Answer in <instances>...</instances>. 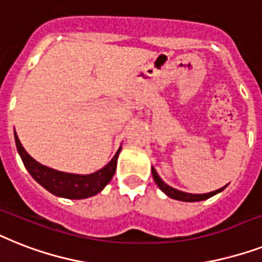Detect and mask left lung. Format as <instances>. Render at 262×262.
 Here are the masks:
<instances>
[{"label": "left lung", "instance_id": "1", "mask_svg": "<svg viewBox=\"0 0 262 262\" xmlns=\"http://www.w3.org/2000/svg\"><path fill=\"white\" fill-rule=\"evenodd\" d=\"M152 175H153V179L156 182V184L159 186L163 192H165L169 198L172 199H176V201H182V202H199V201H205V199H208V198L214 196L215 193L221 192V191L225 190V187L223 188H220V190L216 191H212V192H208V193H187V192H183V191L176 190V188H172L169 187L168 184H165L163 180L160 179V176L157 175L156 169L152 167Z\"/></svg>", "mask_w": 262, "mask_h": 262}]
</instances>
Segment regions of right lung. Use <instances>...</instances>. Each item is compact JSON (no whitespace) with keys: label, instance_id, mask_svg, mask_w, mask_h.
Segmentation results:
<instances>
[{"label":"right lung","instance_id":"right-lung-1","mask_svg":"<svg viewBox=\"0 0 262 262\" xmlns=\"http://www.w3.org/2000/svg\"><path fill=\"white\" fill-rule=\"evenodd\" d=\"M14 140H16V146L20 153L21 160L32 178L51 193H54L56 196L67 198V199H84V198L93 196L101 192L106 184L112 180L116 172L117 159L121 152L120 148L109 164L91 175H74V173H66V172L48 168L37 163L35 159H32L24 149V146L21 145L16 132H14Z\"/></svg>","mask_w":262,"mask_h":262}]
</instances>
